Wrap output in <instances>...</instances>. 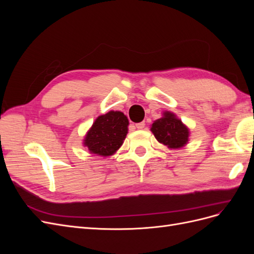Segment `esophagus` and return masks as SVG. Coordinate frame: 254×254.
Segmentation results:
<instances>
[{
	"label": "esophagus",
	"instance_id": "esophagus-1",
	"mask_svg": "<svg viewBox=\"0 0 254 254\" xmlns=\"http://www.w3.org/2000/svg\"><path fill=\"white\" fill-rule=\"evenodd\" d=\"M135 127L137 129H143L145 127V123L144 122H141V123H137V124H135Z\"/></svg>",
	"mask_w": 254,
	"mask_h": 254
}]
</instances>
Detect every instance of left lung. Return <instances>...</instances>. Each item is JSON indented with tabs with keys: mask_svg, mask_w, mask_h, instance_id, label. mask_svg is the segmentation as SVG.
Returning <instances> with one entry per match:
<instances>
[{
	"mask_svg": "<svg viewBox=\"0 0 254 254\" xmlns=\"http://www.w3.org/2000/svg\"><path fill=\"white\" fill-rule=\"evenodd\" d=\"M150 130L161 144L171 149L181 148L189 142V128L170 111L163 112L162 118L153 122Z\"/></svg>",
	"mask_w": 254,
	"mask_h": 254,
	"instance_id": "1",
	"label": "left lung"
}]
</instances>
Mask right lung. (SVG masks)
Segmentation results:
<instances>
[{"instance_id": "obj_1", "label": "right lung", "mask_w": 254, "mask_h": 254, "mask_svg": "<svg viewBox=\"0 0 254 254\" xmlns=\"http://www.w3.org/2000/svg\"><path fill=\"white\" fill-rule=\"evenodd\" d=\"M128 125L127 117L121 111L99 115L84 136L83 145L93 155L112 156L124 142Z\"/></svg>"}]
</instances>
